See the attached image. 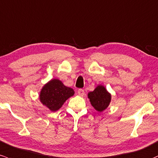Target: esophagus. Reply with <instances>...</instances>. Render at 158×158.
I'll return each mask as SVG.
<instances>
[{"mask_svg": "<svg viewBox=\"0 0 158 158\" xmlns=\"http://www.w3.org/2000/svg\"><path fill=\"white\" fill-rule=\"evenodd\" d=\"M77 93H78V94L79 95V96H83V95L85 94V91H84V90H83V89H79V90H78Z\"/></svg>", "mask_w": 158, "mask_h": 158, "instance_id": "1", "label": "esophagus"}]
</instances>
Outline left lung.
Masks as SVG:
<instances>
[{
  "instance_id": "obj_1",
  "label": "left lung",
  "mask_w": 158,
  "mask_h": 158,
  "mask_svg": "<svg viewBox=\"0 0 158 158\" xmlns=\"http://www.w3.org/2000/svg\"><path fill=\"white\" fill-rule=\"evenodd\" d=\"M88 98L91 104L98 112H103L110 105L111 94L103 85H98L94 90L88 94Z\"/></svg>"
}]
</instances>
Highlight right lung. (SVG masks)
Returning <instances> with one entry per match:
<instances>
[{
    "mask_svg": "<svg viewBox=\"0 0 158 158\" xmlns=\"http://www.w3.org/2000/svg\"><path fill=\"white\" fill-rule=\"evenodd\" d=\"M74 93L73 88L65 86L59 79H54L46 83L41 89L40 100L48 110L55 112Z\"/></svg>",
    "mask_w": 158,
    "mask_h": 158,
    "instance_id": "add662e5",
    "label": "right lung"
}]
</instances>
